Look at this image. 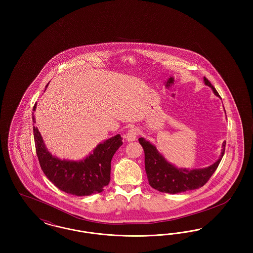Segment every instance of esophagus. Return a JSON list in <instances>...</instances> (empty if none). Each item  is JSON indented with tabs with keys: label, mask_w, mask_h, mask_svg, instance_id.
I'll return each instance as SVG.
<instances>
[{
	"label": "esophagus",
	"mask_w": 253,
	"mask_h": 253,
	"mask_svg": "<svg viewBox=\"0 0 253 253\" xmlns=\"http://www.w3.org/2000/svg\"><path fill=\"white\" fill-rule=\"evenodd\" d=\"M138 134H139V130L137 128H131L127 132L125 138L127 141H134Z\"/></svg>",
	"instance_id": "esophagus-1"
}]
</instances>
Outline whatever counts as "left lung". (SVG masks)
Wrapping results in <instances>:
<instances>
[{"label":"left lung","instance_id":"8db88e82","mask_svg":"<svg viewBox=\"0 0 253 253\" xmlns=\"http://www.w3.org/2000/svg\"><path fill=\"white\" fill-rule=\"evenodd\" d=\"M205 84L211 88L215 96H219L216 89L204 77ZM226 112V111H225ZM145 154V170L149 184L152 188L161 193H179L192 191L203 187L225 154L226 141L222 144V152L219 159L212 165L204 169H179L168 162L157 151L155 145L145 140L138 139Z\"/></svg>","mask_w":253,"mask_h":253}]
</instances>
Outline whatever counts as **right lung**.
<instances>
[{
	"mask_svg": "<svg viewBox=\"0 0 253 253\" xmlns=\"http://www.w3.org/2000/svg\"><path fill=\"white\" fill-rule=\"evenodd\" d=\"M48 85V84H47ZM46 85V87H47ZM37 102L33 107L36 110ZM33 122L36 119L32 116ZM36 153L41 168L46 177L64 193L85 196L101 193L110 182L111 160L122 145L117 134L96 146L93 153L80 161L61 160L52 156L37 127H33Z\"/></svg>",
	"mask_w": 253,
	"mask_h": 253,
	"instance_id": "right-lung-1",
	"label": "right lung"
}]
</instances>
